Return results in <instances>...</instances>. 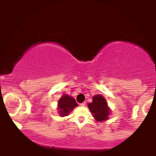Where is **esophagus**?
<instances>
[{"mask_svg":"<svg viewBox=\"0 0 156 156\" xmlns=\"http://www.w3.org/2000/svg\"><path fill=\"white\" fill-rule=\"evenodd\" d=\"M80 106H85V105H86V103L85 102H83V103H80Z\"/></svg>","mask_w":156,"mask_h":156,"instance_id":"obj_1","label":"esophagus"}]
</instances>
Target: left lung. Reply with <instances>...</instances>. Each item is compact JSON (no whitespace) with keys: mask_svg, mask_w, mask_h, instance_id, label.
I'll list each match as a JSON object with an SVG mask.
<instances>
[{"mask_svg":"<svg viewBox=\"0 0 156 156\" xmlns=\"http://www.w3.org/2000/svg\"><path fill=\"white\" fill-rule=\"evenodd\" d=\"M88 107L97 121L103 122L108 119V115L111 112L110 108L105 98L101 94L93 97L92 102L89 103Z\"/></svg>","mask_w":156,"mask_h":156,"instance_id":"8db88e82","label":"left lung"}]
</instances>
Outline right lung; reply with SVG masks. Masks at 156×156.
<instances>
[{"label": "right lung", "mask_w": 156, "mask_h": 156, "mask_svg": "<svg viewBox=\"0 0 156 156\" xmlns=\"http://www.w3.org/2000/svg\"><path fill=\"white\" fill-rule=\"evenodd\" d=\"M76 106H78V103L76 100L67 94L62 96L58 102V111L62 117L67 116Z\"/></svg>", "instance_id": "obj_1"}]
</instances>
